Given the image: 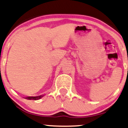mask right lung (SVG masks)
I'll list each match as a JSON object with an SVG mask.
<instances>
[{
    "label": "right lung",
    "instance_id": "add662e5",
    "mask_svg": "<svg viewBox=\"0 0 128 128\" xmlns=\"http://www.w3.org/2000/svg\"><path fill=\"white\" fill-rule=\"evenodd\" d=\"M43 96H44V94H42V95H40V96H34V97L28 96V97L26 98V99H27V100H40V99L42 98L43 97Z\"/></svg>",
    "mask_w": 128,
    "mask_h": 128
}]
</instances>
